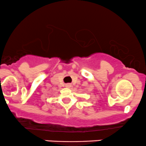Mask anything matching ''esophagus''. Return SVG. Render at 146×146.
<instances>
[{
    "instance_id": "34e87169",
    "label": "esophagus",
    "mask_w": 146,
    "mask_h": 146,
    "mask_svg": "<svg viewBox=\"0 0 146 146\" xmlns=\"http://www.w3.org/2000/svg\"><path fill=\"white\" fill-rule=\"evenodd\" d=\"M65 86H66V88H71L72 85H71V84H70V83H68V84H66V85H65Z\"/></svg>"
}]
</instances>
